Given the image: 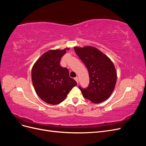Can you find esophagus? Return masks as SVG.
Wrapping results in <instances>:
<instances>
[{
    "mask_svg": "<svg viewBox=\"0 0 146 146\" xmlns=\"http://www.w3.org/2000/svg\"><path fill=\"white\" fill-rule=\"evenodd\" d=\"M74 79H75V80H76V81L77 82V83H78V78L77 77H76L74 78Z\"/></svg>",
    "mask_w": 146,
    "mask_h": 146,
    "instance_id": "obj_1",
    "label": "esophagus"
}]
</instances>
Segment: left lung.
<instances>
[{"label":"left lung","instance_id":"obj_1","mask_svg":"<svg viewBox=\"0 0 146 146\" xmlns=\"http://www.w3.org/2000/svg\"><path fill=\"white\" fill-rule=\"evenodd\" d=\"M76 54L86 67L90 83L86 88H78L84 98L94 104L107 100L116 85L117 73L112 61L98 48L91 46L75 47Z\"/></svg>","mask_w":146,"mask_h":146}]
</instances>
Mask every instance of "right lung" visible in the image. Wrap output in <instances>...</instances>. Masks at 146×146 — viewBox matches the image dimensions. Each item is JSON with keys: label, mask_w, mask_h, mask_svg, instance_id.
Masks as SVG:
<instances>
[{"label": "right lung", "mask_w": 146, "mask_h": 146, "mask_svg": "<svg viewBox=\"0 0 146 146\" xmlns=\"http://www.w3.org/2000/svg\"><path fill=\"white\" fill-rule=\"evenodd\" d=\"M69 49L48 50L32 68V79L35 90L39 98L47 104L56 105L62 102L77 84L69 77L68 69L60 65L61 57Z\"/></svg>", "instance_id": "1"}]
</instances>
